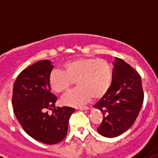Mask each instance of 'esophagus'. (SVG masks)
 Segmentation results:
<instances>
[{
    "label": "esophagus",
    "instance_id": "obj_1",
    "mask_svg": "<svg viewBox=\"0 0 158 158\" xmlns=\"http://www.w3.org/2000/svg\"><path fill=\"white\" fill-rule=\"evenodd\" d=\"M77 110H85H85H89V107H86V106H85V107H77Z\"/></svg>",
    "mask_w": 158,
    "mask_h": 158
}]
</instances>
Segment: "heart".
Instances as JSON below:
<instances>
[{"instance_id": "b5f03b06", "label": "heart", "mask_w": 158, "mask_h": 158, "mask_svg": "<svg viewBox=\"0 0 158 158\" xmlns=\"http://www.w3.org/2000/svg\"><path fill=\"white\" fill-rule=\"evenodd\" d=\"M64 70L53 69L49 76V85L54 93L62 94L77 81L78 89L65 95L62 104L79 107L91 100L104 96L112 83V68L105 59L80 58L63 65Z\"/></svg>"}]
</instances>
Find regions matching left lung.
Masks as SVG:
<instances>
[{
	"mask_svg": "<svg viewBox=\"0 0 158 158\" xmlns=\"http://www.w3.org/2000/svg\"><path fill=\"white\" fill-rule=\"evenodd\" d=\"M113 65L111 87L94 105L104 115L97 131L107 138L122 135L133 125L144 100L139 73L120 58H115Z\"/></svg>",
	"mask_w": 158,
	"mask_h": 158,
	"instance_id": "obj_1",
	"label": "left lung"
}]
</instances>
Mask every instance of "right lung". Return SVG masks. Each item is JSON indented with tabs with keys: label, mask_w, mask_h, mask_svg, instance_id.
<instances>
[{
	"label": "right lung",
	"mask_w": 158,
	"mask_h": 158,
	"mask_svg": "<svg viewBox=\"0 0 158 158\" xmlns=\"http://www.w3.org/2000/svg\"><path fill=\"white\" fill-rule=\"evenodd\" d=\"M54 65L42 60L23 69L12 91L14 114L24 131L44 144L58 143L66 136L68 123L74 108L55 107L57 97L51 93L49 76ZM52 113L48 114V110Z\"/></svg>",
	"instance_id": "obj_1"
}]
</instances>
